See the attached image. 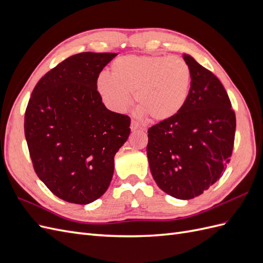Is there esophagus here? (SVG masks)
I'll return each instance as SVG.
<instances>
[{
    "instance_id": "34e87169",
    "label": "esophagus",
    "mask_w": 263,
    "mask_h": 263,
    "mask_svg": "<svg viewBox=\"0 0 263 263\" xmlns=\"http://www.w3.org/2000/svg\"><path fill=\"white\" fill-rule=\"evenodd\" d=\"M130 129L132 130H142V129H144V127H142L137 121H134V119H133V121H132V124H130Z\"/></svg>"
}]
</instances>
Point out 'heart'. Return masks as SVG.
Here are the masks:
<instances>
[{"mask_svg":"<svg viewBox=\"0 0 263 263\" xmlns=\"http://www.w3.org/2000/svg\"><path fill=\"white\" fill-rule=\"evenodd\" d=\"M192 83L187 62L177 55H126L114 60L110 76L101 73L98 90L114 112H125L134 100L139 112L166 121L184 107Z\"/></svg>","mask_w":263,"mask_h":263,"instance_id":"heart-1","label":"heart"}]
</instances>
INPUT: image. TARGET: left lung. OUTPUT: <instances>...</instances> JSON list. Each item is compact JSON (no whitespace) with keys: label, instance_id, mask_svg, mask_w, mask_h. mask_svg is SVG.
<instances>
[{"label":"left lung","instance_id":"8db88e82","mask_svg":"<svg viewBox=\"0 0 263 263\" xmlns=\"http://www.w3.org/2000/svg\"><path fill=\"white\" fill-rule=\"evenodd\" d=\"M192 73L180 112L148 129L151 174L163 192L180 200L201 195L219 180L233 154L236 115L224 85L194 58L183 54Z\"/></svg>","mask_w":263,"mask_h":263}]
</instances>
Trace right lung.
I'll use <instances>...</instances> for the list:
<instances>
[{
  "instance_id": "right-lung-1",
  "label": "right lung",
  "mask_w": 263,
  "mask_h": 263,
  "mask_svg": "<svg viewBox=\"0 0 263 263\" xmlns=\"http://www.w3.org/2000/svg\"><path fill=\"white\" fill-rule=\"evenodd\" d=\"M114 52L73 54L34 87L25 137L38 178L61 200L85 205L106 192L130 118L105 107L98 78Z\"/></svg>"
}]
</instances>
